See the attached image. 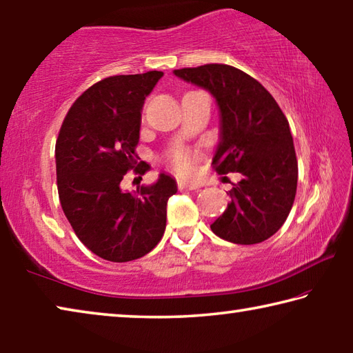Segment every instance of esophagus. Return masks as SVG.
Returning <instances> with one entry per match:
<instances>
[{"label": "esophagus", "mask_w": 353, "mask_h": 353, "mask_svg": "<svg viewBox=\"0 0 353 353\" xmlns=\"http://www.w3.org/2000/svg\"><path fill=\"white\" fill-rule=\"evenodd\" d=\"M177 185H179V190H198L199 188V183H196V182L181 181Z\"/></svg>", "instance_id": "34e87169"}]
</instances>
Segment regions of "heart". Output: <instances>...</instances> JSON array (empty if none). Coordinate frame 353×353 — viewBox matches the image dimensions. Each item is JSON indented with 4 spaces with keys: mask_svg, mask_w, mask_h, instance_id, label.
Returning a JSON list of instances; mask_svg holds the SVG:
<instances>
[{
    "mask_svg": "<svg viewBox=\"0 0 353 353\" xmlns=\"http://www.w3.org/2000/svg\"><path fill=\"white\" fill-rule=\"evenodd\" d=\"M168 163L179 174H190L194 168L196 155L187 148H176L168 155Z\"/></svg>",
    "mask_w": 353,
    "mask_h": 353,
    "instance_id": "b5f03b06",
    "label": "heart"
}]
</instances>
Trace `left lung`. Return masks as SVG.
<instances>
[{
  "label": "left lung",
  "mask_w": 353,
  "mask_h": 353,
  "mask_svg": "<svg viewBox=\"0 0 353 353\" xmlns=\"http://www.w3.org/2000/svg\"><path fill=\"white\" fill-rule=\"evenodd\" d=\"M181 79L210 92L221 110L218 174L240 172L232 202L210 225L235 244L268 240L283 225L297 188V159L290 124L272 94L244 71L224 63L174 70Z\"/></svg>",
  "instance_id": "left-lung-1"
}]
</instances>
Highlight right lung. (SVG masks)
Wrapping results in <instances>:
<instances>
[{"mask_svg": "<svg viewBox=\"0 0 353 353\" xmlns=\"http://www.w3.org/2000/svg\"><path fill=\"white\" fill-rule=\"evenodd\" d=\"M162 71L110 76L88 87L65 117L56 141L62 210L83 246L109 261L137 260L157 246L166 227V202L176 181L160 174L132 193L119 183L128 171L143 176L135 149L141 107Z\"/></svg>", "mask_w": 353, "mask_h": 353, "instance_id": "1", "label": "right lung"}]
</instances>
